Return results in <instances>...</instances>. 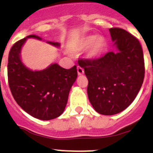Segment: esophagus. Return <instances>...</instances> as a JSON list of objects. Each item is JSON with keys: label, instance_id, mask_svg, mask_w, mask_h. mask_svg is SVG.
<instances>
[{"label": "esophagus", "instance_id": "34e87169", "mask_svg": "<svg viewBox=\"0 0 153 153\" xmlns=\"http://www.w3.org/2000/svg\"><path fill=\"white\" fill-rule=\"evenodd\" d=\"M77 71H78V74H79V75H82V74H84L83 68L80 67V66H78V67H77Z\"/></svg>", "mask_w": 153, "mask_h": 153}]
</instances>
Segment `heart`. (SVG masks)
Returning <instances> with one entry per match:
<instances>
[{
  "mask_svg": "<svg viewBox=\"0 0 153 153\" xmlns=\"http://www.w3.org/2000/svg\"><path fill=\"white\" fill-rule=\"evenodd\" d=\"M105 40L103 37L97 36H84L70 45L71 52L80 53L87 49V56L95 59L101 56L105 48Z\"/></svg>",
  "mask_w": 153,
  "mask_h": 153,
  "instance_id": "heart-1",
  "label": "heart"
}]
</instances>
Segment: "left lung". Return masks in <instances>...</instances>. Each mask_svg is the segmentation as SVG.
<instances>
[{
    "label": "left lung",
    "instance_id": "8db88e82",
    "mask_svg": "<svg viewBox=\"0 0 153 153\" xmlns=\"http://www.w3.org/2000/svg\"><path fill=\"white\" fill-rule=\"evenodd\" d=\"M116 51L94 59H81L88 79L87 94L98 114L114 115L133 102L145 78V61L140 42L126 30L109 28Z\"/></svg>",
    "mask_w": 153,
    "mask_h": 153
}]
</instances>
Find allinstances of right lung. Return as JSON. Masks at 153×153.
<instances>
[{
	"label": "right lung",
	"instance_id": "right-lung-1",
	"mask_svg": "<svg viewBox=\"0 0 153 153\" xmlns=\"http://www.w3.org/2000/svg\"><path fill=\"white\" fill-rule=\"evenodd\" d=\"M27 38L42 39L36 35H30L12 47L8 62L11 93L17 104L31 116L44 121L56 118L67 105L70 90L78 76L77 67L64 69L54 63L43 71L28 69L20 60V51ZM48 44L60 45L56 42Z\"/></svg>",
	"mask_w": 153,
	"mask_h": 153
}]
</instances>
